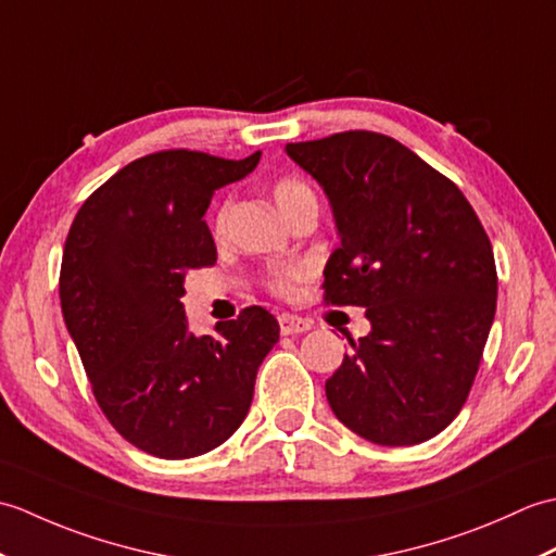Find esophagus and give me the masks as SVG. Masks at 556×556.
Instances as JSON below:
<instances>
[{"instance_id": "obj_1", "label": "esophagus", "mask_w": 556, "mask_h": 556, "mask_svg": "<svg viewBox=\"0 0 556 556\" xmlns=\"http://www.w3.org/2000/svg\"><path fill=\"white\" fill-rule=\"evenodd\" d=\"M279 329L281 334L289 337V334H301V332H308L311 323L303 320L299 315H289V313H281L279 315Z\"/></svg>"}]
</instances>
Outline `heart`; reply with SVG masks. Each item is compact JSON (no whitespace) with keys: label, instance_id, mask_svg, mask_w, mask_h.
Wrapping results in <instances>:
<instances>
[{"label":"heart","instance_id":"obj_1","mask_svg":"<svg viewBox=\"0 0 556 556\" xmlns=\"http://www.w3.org/2000/svg\"><path fill=\"white\" fill-rule=\"evenodd\" d=\"M271 195H275V203L277 207L281 210V215L291 207L296 205L301 198L305 195H313L311 188L305 186L303 181L299 179H291V176H287V179H279L275 186H271ZM227 215H229V205H222L215 217H212V231L215 233H222L224 227H227ZM303 277V269L301 267H289V269H281V271H275L269 279V287L275 293H289L291 291V285L296 279Z\"/></svg>","mask_w":556,"mask_h":556}]
</instances>
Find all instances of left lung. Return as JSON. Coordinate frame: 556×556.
<instances>
[{
	"instance_id": "1",
	"label": "left lung",
	"mask_w": 556,
	"mask_h": 556,
	"mask_svg": "<svg viewBox=\"0 0 556 556\" xmlns=\"http://www.w3.org/2000/svg\"><path fill=\"white\" fill-rule=\"evenodd\" d=\"M287 155L323 186L337 224L325 301L370 320L325 382L329 406L368 442L430 440L466 404L497 311L485 229L456 184L389 136L344 131Z\"/></svg>"
}]
</instances>
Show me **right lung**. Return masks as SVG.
Returning a JSON list of instances; mask_svg holds the SVG:
<instances>
[{"mask_svg":"<svg viewBox=\"0 0 556 556\" xmlns=\"http://www.w3.org/2000/svg\"><path fill=\"white\" fill-rule=\"evenodd\" d=\"M263 152L224 160L164 150L116 172L71 224L59 299L98 404L124 440L160 458L207 454L239 430L279 323L260 305L215 334L188 327V269L217 263L205 212Z\"/></svg>","mask_w":556,"mask_h":556,"instance_id":"right-lung-1","label":"right lung"}]
</instances>
